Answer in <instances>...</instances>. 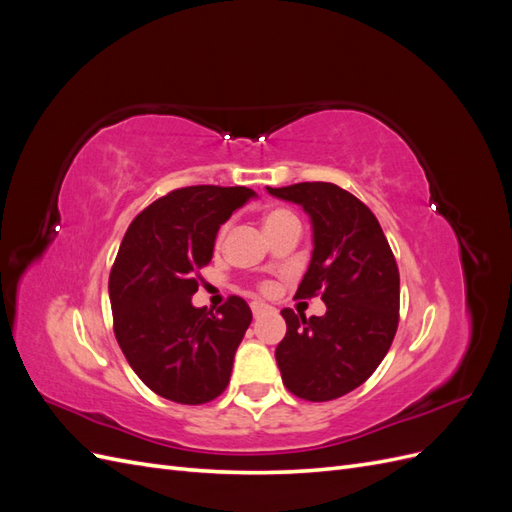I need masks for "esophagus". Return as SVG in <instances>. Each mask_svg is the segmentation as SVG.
Wrapping results in <instances>:
<instances>
[{
  "mask_svg": "<svg viewBox=\"0 0 512 512\" xmlns=\"http://www.w3.org/2000/svg\"><path fill=\"white\" fill-rule=\"evenodd\" d=\"M267 312H271V307L269 305H265V303H260V301H254L252 303V314L258 318V316H262V314H267Z\"/></svg>",
  "mask_w": 512,
  "mask_h": 512,
  "instance_id": "obj_1",
  "label": "esophagus"
}]
</instances>
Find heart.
Here are the masks:
<instances>
[{
    "label": "heart",
    "instance_id": "heart-1",
    "mask_svg": "<svg viewBox=\"0 0 512 512\" xmlns=\"http://www.w3.org/2000/svg\"><path fill=\"white\" fill-rule=\"evenodd\" d=\"M288 220H297V218H294L292 211L282 209V207H275V209H269L265 215H262V226H265V230H271V228L280 226V224H284ZM224 235H226V226L218 232V243L224 239Z\"/></svg>",
    "mask_w": 512,
    "mask_h": 512
}]
</instances>
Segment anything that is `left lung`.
I'll list each match as a JSON object with an SVG mask.
<instances>
[{"label":"left lung","instance_id":"8db88e82","mask_svg":"<svg viewBox=\"0 0 512 512\" xmlns=\"http://www.w3.org/2000/svg\"><path fill=\"white\" fill-rule=\"evenodd\" d=\"M303 207L314 252L297 297L322 294L327 314L282 309L286 337L275 348L284 386L307 401H331L361 386L389 352L399 324V271L376 215L335 183L267 188Z\"/></svg>","mask_w":512,"mask_h":512}]
</instances>
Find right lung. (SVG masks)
I'll return each mask as SVG.
<instances>
[{
	"mask_svg": "<svg viewBox=\"0 0 512 512\" xmlns=\"http://www.w3.org/2000/svg\"><path fill=\"white\" fill-rule=\"evenodd\" d=\"M254 196L243 185L173 190L136 215L119 245L108 277L113 331L134 374L164 399L200 406L228 386L252 309L228 297L213 314L192 294L220 226Z\"/></svg>",
	"mask_w": 512,
	"mask_h": 512,
	"instance_id": "1",
	"label": "right lung"
}]
</instances>
